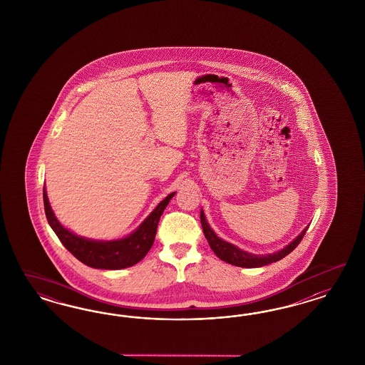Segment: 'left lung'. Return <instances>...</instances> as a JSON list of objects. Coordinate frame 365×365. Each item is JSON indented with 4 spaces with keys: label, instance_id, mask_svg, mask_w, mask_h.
I'll return each mask as SVG.
<instances>
[{
    "label": "left lung",
    "instance_id": "8db88e82",
    "mask_svg": "<svg viewBox=\"0 0 365 365\" xmlns=\"http://www.w3.org/2000/svg\"><path fill=\"white\" fill-rule=\"evenodd\" d=\"M200 223H202L205 237L210 245L212 252L218 255L222 261L234 266H240V267H261V266L269 265V264H273V262L282 259L284 257L290 255L299 246V243L302 241L305 232L308 230V227L304 229V232H301L293 242L289 243L287 247H284L282 250L277 252L274 255H255L242 252L241 249L235 247L232 243L226 242L220 237H217V234L211 230L209 223L206 222L203 211H200Z\"/></svg>",
    "mask_w": 365,
    "mask_h": 365
}]
</instances>
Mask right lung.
Wrapping results in <instances>:
<instances>
[{
	"mask_svg": "<svg viewBox=\"0 0 365 365\" xmlns=\"http://www.w3.org/2000/svg\"><path fill=\"white\" fill-rule=\"evenodd\" d=\"M175 195V192H171L167 195L155 209L145 221L139 226L136 232L131 235L119 240V241H91L78 237L76 234L66 230L63 225L56 220L55 214L51 209L49 200L46 197V191L43 192L44 197L45 215L48 223L53 229L58 240L66 246V250L91 267L95 269H124L128 266L135 265L139 261H142L148 250L151 249L154 243L155 234L158 229V223L160 220V215L166 209L170 199Z\"/></svg>",
	"mask_w": 365,
	"mask_h": 365,
	"instance_id": "obj_1",
	"label": "right lung"
}]
</instances>
